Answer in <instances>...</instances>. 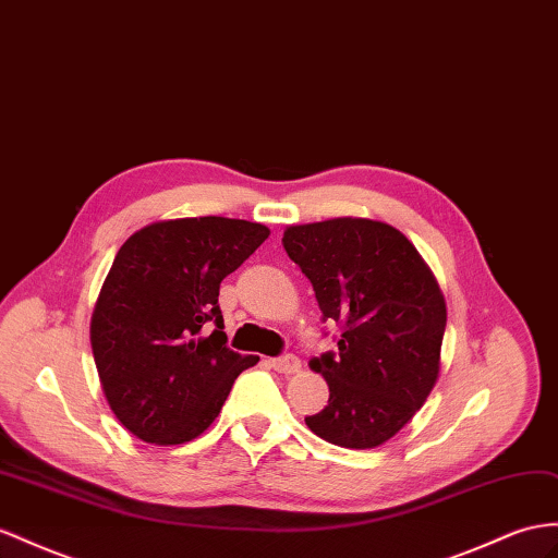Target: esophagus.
Instances as JSON below:
<instances>
[{
	"label": "esophagus",
	"instance_id": "esophagus-1",
	"mask_svg": "<svg viewBox=\"0 0 558 558\" xmlns=\"http://www.w3.org/2000/svg\"><path fill=\"white\" fill-rule=\"evenodd\" d=\"M270 367H274L280 375H296L299 369H302V361H299L296 355L288 353V355H280V359L270 361Z\"/></svg>",
	"mask_w": 558,
	"mask_h": 558
}]
</instances>
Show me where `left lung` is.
Wrapping results in <instances>:
<instances>
[{
    "label": "left lung",
    "mask_w": 558,
    "mask_h": 558,
    "mask_svg": "<svg viewBox=\"0 0 558 558\" xmlns=\"http://www.w3.org/2000/svg\"><path fill=\"white\" fill-rule=\"evenodd\" d=\"M282 245L311 280L325 320L344 327L339 353L311 361L330 401L306 426L341 448H377L415 417L438 379L448 320L438 280L384 221L288 226Z\"/></svg>",
    "instance_id": "1"
}]
</instances>
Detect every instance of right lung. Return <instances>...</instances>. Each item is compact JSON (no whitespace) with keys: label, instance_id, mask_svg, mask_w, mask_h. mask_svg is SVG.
I'll return each mask as SVG.
<instances>
[{"label":"right lung","instance_id":"right-lung-1","mask_svg":"<svg viewBox=\"0 0 558 558\" xmlns=\"http://www.w3.org/2000/svg\"><path fill=\"white\" fill-rule=\"evenodd\" d=\"M270 235L262 223L195 217L143 226L112 262L92 313L110 410L155 446L193 440L259 355L226 347L219 284Z\"/></svg>","mask_w":558,"mask_h":558}]
</instances>
